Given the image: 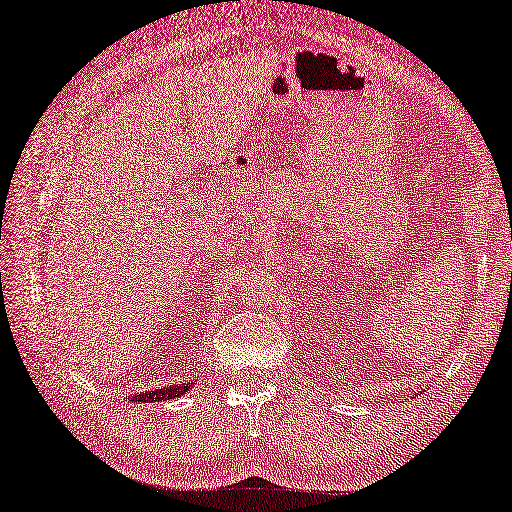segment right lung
I'll list each match as a JSON object with an SVG mask.
<instances>
[{"mask_svg":"<svg viewBox=\"0 0 512 512\" xmlns=\"http://www.w3.org/2000/svg\"><path fill=\"white\" fill-rule=\"evenodd\" d=\"M195 386V380H186L182 384H169V386H158V389L145 391V393H134L128 395L130 402H141V404H154V402H167V400H176V397H182L184 393H189Z\"/></svg>","mask_w":512,"mask_h":512,"instance_id":"obj_1","label":"right lung"}]
</instances>
